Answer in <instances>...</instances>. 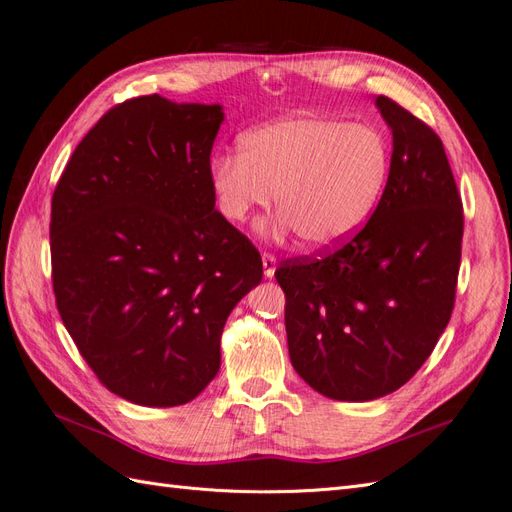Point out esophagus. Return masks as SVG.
Instances as JSON below:
<instances>
[{"label":"esophagus","mask_w":512,"mask_h":512,"mask_svg":"<svg viewBox=\"0 0 512 512\" xmlns=\"http://www.w3.org/2000/svg\"><path fill=\"white\" fill-rule=\"evenodd\" d=\"M275 267H278V262H275L273 254H262V269H265V278H273L275 275Z\"/></svg>","instance_id":"1"}]
</instances>
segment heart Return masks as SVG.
<instances>
[{
  "instance_id": "1",
  "label": "heart",
  "mask_w": 512,
  "mask_h": 512,
  "mask_svg": "<svg viewBox=\"0 0 512 512\" xmlns=\"http://www.w3.org/2000/svg\"><path fill=\"white\" fill-rule=\"evenodd\" d=\"M390 174V144L368 122L299 114L247 131L239 157L213 163L219 211L245 222L275 200L278 230H295L306 250H329L364 228Z\"/></svg>"
}]
</instances>
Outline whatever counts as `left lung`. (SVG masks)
<instances>
[{
	"mask_svg": "<svg viewBox=\"0 0 512 512\" xmlns=\"http://www.w3.org/2000/svg\"><path fill=\"white\" fill-rule=\"evenodd\" d=\"M388 183L368 224L338 250L286 260L290 364L312 390L366 403L405 385L450 321L463 204L437 133L388 96Z\"/></svg>",
	"mask_w": 512,
	"mask_h": 512,
	"instance_id": "obj_1",
	"label": "left lung"
}]
</instances>
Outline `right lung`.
Here are the masks:
<instances>
[{"mask_svg": "<svg viewBox=\"0 0 512 512\" xmlns=\"http://www.w3.org/2000/svg\"><path fill=\"white\" fill-rule=\"evenodd\" d=\"M222 105L159 94L116 105L79 142L51 200L53 293L81 357L144 407L196 398L222 364L232 308L262 280L215 209Z\"/></svg>", "mask_w": 512, "mask_h": 512, "instance_id": "right-lung-1", "label": "right lung"}]
</instances>
